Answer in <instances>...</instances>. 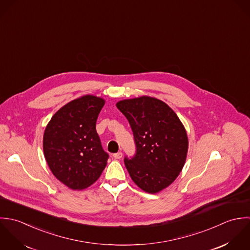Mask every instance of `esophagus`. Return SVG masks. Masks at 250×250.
I'll return each mask as SVG.
<instances>
[{
  "label": "esophagus",
  "mask_w": 250,
  "mask_h": 250,
  "mask_svg": "<svg viewBox=\"0 0 250 250\" xmlns=\"http://www.w3.org/2000/svg\"><path fill=\"white\" fill-rule=\"evenodd\" d=\"M113 156H114L116 159H120V158L123 157V153H122L121 151H119V152H117V153H114Z\"/></svg>",
  "instance_id": "obj_1"
}]
</instances>
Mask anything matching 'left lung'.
Instances as JSON below:
<instances>
[{
	"label": "left lung",
	"instance_id": "1",
	"mask_svg": "<svg viewBox=\"0 0 250 250\" xmlns=\"http://www.w3.org/2000/svg\"><path fill=\"white\" fill-rule=\"evenodd\" d=\"M116 106L134 135L136 154L125 158L130 178L148 193L163 190L186 163L188 139L183 123L165 102L148 96L120 100Z\"/></svg>",
	"mask_w": 250,
	"mask_h": 250
}]
</instances>
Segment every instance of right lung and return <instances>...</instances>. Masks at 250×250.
Here are the masks:
<instances>
[{
  "label": "right lung",
  "mask_w": 250,
  "mask_h": 250,
  "mask_svg": "<svg viewBox=\"0 0 250 250\" xmlns=\"http://www.w3.org/2000/svg\"><path fill=\"white\" fill-rule=\"evenodd\" d=\"M105 100L85 95L60 108L43 134V152L52 174L73 190L93 185L104 170L108 153L96 124Z\"/></svg>",
  "instance_id": "add662e5"
}]
</instances>
